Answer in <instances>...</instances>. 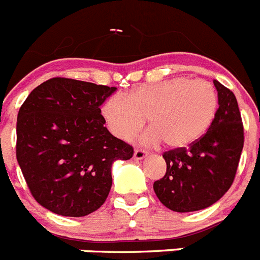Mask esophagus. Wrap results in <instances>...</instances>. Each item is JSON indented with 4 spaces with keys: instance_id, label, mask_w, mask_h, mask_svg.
<instances>
[{
    "instance_id": "obj_1",
    "label": "esophagus",
    "mask_w": 260,
    "mask_h": 260,
    "mask_svg": "<svg viewBox=\"0 0 260 260\" xmlns=\"http://www.w3.org/2000/svg\"><path fill=\"white\" fill-rule=\"evenodd\" d=\"M148 155V152L144 150H141V148H137V150L134 151V158L135 160H142V158H144L146 156Z\"/></svg>"
}]
</instances>
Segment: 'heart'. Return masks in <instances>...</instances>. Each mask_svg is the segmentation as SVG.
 I'll list each match as a JSON object with an SVG mask.
<instances>
[{
	"mask_svg": "<svg viewBox=\"0 0 260 260\" xmlns=\"http://www.w3.org/2000/svg\"><path fill=\"white\" fill-rule=\"evenodd\" d=\"M215 87L203 79L172 78L142 84L125 96L105 100L102 116L109 132L121 141H132L148 119L146 143L164 142L169 148H183L201 139L217 110Z\"/></svg>",
	"mask_w": 260,
	"mask_h": 260,
	"instance_id": "b5f03b06",
	"label": "heart"
}]
</instances>
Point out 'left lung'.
Returning a JSON list of instances; mask_svg holds the SVG:
<instances>
[{"label": "left lung", "instance_id": "left-lung-1", "mask_svg": "<svg viewBox=\"0 0 260 260\" xmlns=\"http://www.w3.org/2000/svg\"><path fill=\"white\" fill-rule=\"evenodd\" d=\"M219 108L207 133L189 148L164 152L167 173L155 181L158 201L176 212L207 208L228 191L243 148V123L237 99L213 80Z\"/></svg>", "mask_w": 260, "mask_h": 260}]
</instances>
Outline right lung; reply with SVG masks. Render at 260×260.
<instances>
[{
    "mask_svg": "<svg viewBox=\"0 0 260 260\" xmlns=\"http://www.w3.org/2000/svg\"><path fill=\"white\" fill-rule=\"evenodd\" d=\"M116 87L52 78L24 100L17 118V160L32 197L57 215L80 217L104 204L112 164L134 148L105 127L100 105Z\"/></svg>",
    "mask_w": 260,
    "mask_h": 260,
    "instance_id": "1",
    "label": "right lung"
}]
</instances>
